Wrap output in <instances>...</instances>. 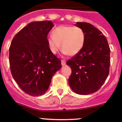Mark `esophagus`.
<instances>
[{
	"label": "esophagus",
	"mask_w": 122,
	"mask_h": 122,
	"mask_svg": "<svg viewBox=\"0 0 122 122\" xmlns=\"http://www.w3.org/2000/svg\"><path fill=\"white\" fill-rule=\"evenodd\" d=\"M61 64H62V66H64L66 64V61L64 60V59L61 60Z\"/></svg>",
	"instance_id": "esophagus-1"
}]
</instances>
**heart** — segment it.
Masks as SVG:
<instances>
[{"label": "heart", "mask_w": 122, "mask_h": 122, "mask_svg": "<svg viewBox=\"0 0 122 122\" xmlns=\"http://www.w3.org/2000/svg\"><path fill=\"white\" fill-rule=\"evenodd\" d=\"M52 37L47 39L49 49L56 54L61 48L65 54L76 55L84 46L85 34L83 29L72 25H60L54 29L51 33Z\"/></svg>", "instance_id": "1"}]
</instances>
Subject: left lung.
Segmentation results:
<instances>
[{"label":"left lung","instance_id":"1","mask_svg":"<svg viewBox=\"0 0 122 122\" xmlns=\"http://www.w3.org/2000/svg\"><path fill=\"white\" fill-rule=\"evenodd\" d=\"M75 25L83 29L86 39L83 49L66 62L72 71L68 83L73 92L85 95L97 92L107 80L110 49L102 32L92 24L76 22Z\"/></svg>","mask_w":122,"mask_h":122}]
</instances>
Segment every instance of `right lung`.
<instances>
[{"label":"right lung","mask_w":122,"mask_h":122,"mask_svg":"<svg viewBox=\"0 0 122 122\" xmlns=\"http://www.w3.org/2000/svg\"><path fill=\"white\" fill-rule=\"evenodd\" d=\"M50 20L32 22L16 34L9 47L12 75L22 91L31 96L46 92L51 78L61 68V60L49 49Z\"/></svg>","instance_id":"1"}]
</instances>
